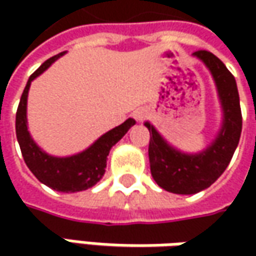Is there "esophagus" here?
Here are the masks:
<instances>
[{
    "mask_svg": "<svg viewBox=\"0 0 256 256\" xmlns=\"http://www.w3.org/2000/svg\"><path fill=\"white\" fill-rule=\"evenodd\" d=\"M135 118H136L138 121H144V120L146 118V112H145L144 110H141V111H136V112H135Z\"/></svg>",
    "mask_w": 256,
    "mask_h": 256,
    "instance_id": "34e87169",
    "label": "esophagus"
}]
</instances>
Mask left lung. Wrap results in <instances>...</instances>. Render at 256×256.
Listing matches in <instances>:
<instances>
[{"instance_id": "8db88e82", "label": "left lung", "mask_w": 256, "mask_h": 256, "mask_svg": "<svg viewBox=\"0 0 256 256\" xmlns=\"http://www.w3.org/2000/svg\"><path fill=\"white\" fill-rule=\"evenodd\" d=\"M194 55L211 71L224 110L221 131L215 141L200 154H182L172 148L150 122V164L155 182L172 194L191 195L211 186L231 162L242 131L240 94L234 75L218 56L200 50Z\"/></svg>"}]
</instances>
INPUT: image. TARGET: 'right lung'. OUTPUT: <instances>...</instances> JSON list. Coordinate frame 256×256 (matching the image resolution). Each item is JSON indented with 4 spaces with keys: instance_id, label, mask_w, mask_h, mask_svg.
<instances>
[{
    "instance_id": "right-lung-1",
    "label": "right lung",
    "mask_w": 256,
    "mask_h": 256,
    "mask_svg": "<svg viewBox=\"0 0 256 256\" xmlns=\"http://www.w3.org/2000/svg\"><path fill=\"white\" fill-rule=\"evenodd\" d=\"M64 54L65 52H61L46 60L44 64L30 76L28 82L25 85L24 92L21 95L18 110H16L15 132H16V140L20 144L25 164L30 168V171L36 176V180L55 191L68 194V192L85 191L94 186L102 178L110 150L128 132V130L135 124V121L132 118H128L124 124L104 134L90 148L72 156L58 158V156H52L44 152L34 142V140L28 132V126H26L28 90L34 78L42 74L55 60H58Z\"/></svg>"
}]
</instances>
